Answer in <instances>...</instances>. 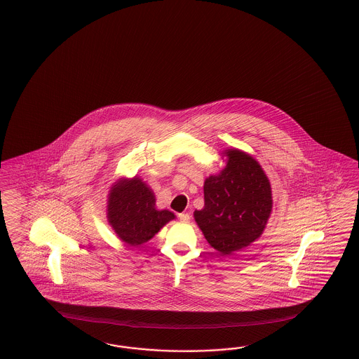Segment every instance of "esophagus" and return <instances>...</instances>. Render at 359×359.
I'll return each mask as SVG.
<instances>
[{"label":"esophagus","instance_id":"obj_1","mask_svg":"<svg viewBox=\"0 0 359 359\" xmlns=\"http://www.w3.org/2000/svg\"><path fill=\"white\" fill-rule=\"evenodd\" d=\"M177 217H179V219L183 221V222H189V219H191V215L188 213H180Z\"/></svg>","mask_w":359,"mask_h":359}]
</instances>
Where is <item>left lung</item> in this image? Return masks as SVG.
Returning a JSON list of instances; mask_svg holds the SVG:
<instances>
[{
    "label": "left lung",
    "instance_id": "1",
    "mask_svg": "<svg viewBox=\"0 0 359 359\" xmlns=\"http://www.w3.org/2000/svg\"><path fill=\"white\" fill-rule=\"evenodd\" d=\"M221 174L204 184V209L194 219L221 256L250 245L262 235L271 212L269 180L251 155L229 150Z\"/></svg>",
    "mask_w": 359,
    "mask_h": 359
}]
</instances>
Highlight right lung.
<instances>
[{
  "label": "right lung",
  "instance_id": "1",
  "mask_svg": "<svg viewBox=\"0 0 359 359\" xmlns=\"http://www.w3.org/2000/svg\"><path fill=\"white\" fill-rule=\"evenodd\" d=\"M174 213L155 209L151 189L141 179L133 177L115 185L108 197V221L117 236L130 245L150 241Z\"/></svg>",
  "mask_w": 359,
  "mask_h": 359
}]
</instances>
